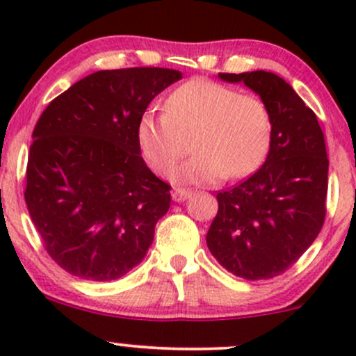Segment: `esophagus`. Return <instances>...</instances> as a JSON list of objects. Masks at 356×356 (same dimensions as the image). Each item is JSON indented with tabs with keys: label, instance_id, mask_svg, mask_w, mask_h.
I'll return each mask as SVG.
<instances>
[{
	"label": "esophagus",
	"instance_id": "34e87169",
	"mask_svg": "<svg viewBox=\"0 0 356 356\" xmlns=\"http://www.w3.org/2000/svg\"><path fill=\"white\" fill-rule=\"evenodd\" d=\"M191 195H192V191L189 189H174L172 192V199L175 202L186 201V199H189Z\"/></svg>",
	"mask_w": 356,
	"mask_h": 356
}]
</instances>
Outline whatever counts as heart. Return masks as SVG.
<instances>
[{
	"label": "heart",
	"mask_w": 356,
	"mask_h": 356,
	"mask_svg": "<svg viewBox=\"0 0 356 356\" xmlns=\"http://www.w3.org/2000/svg\"><path fill=\"white\" fill-rule=\"evenodd\" d=\"M191 138L194 155L174 172L177 182L243 179L266 161L273 113L261 97L207 79L182 83L165 100V113L138 118L137 142L145 162L167 175L184 157Z\"/></svg>",
	"instance_id": "b5f03b06"
}]
</instances>
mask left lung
Wrapping results in <instances>:
<instances>
[{
  "label": "left lung",
  "instance_id": "left-lung-1",
  "mask_svg": "<svg viewBox=\"0 0 356 356\" xmlns=\"http://www.w3.org/2000/svg\"><path fill=\"white\" fill-rule=\"evenodd\" d=\"M219 79L243 81L266 102L273 142L259 170L218 192L219 209L207 231V248L232 275L269 280L291 268L325 224V136L313 110L275 73H219Z\"/></svg>",
  "mask_w": 356,
  "mask_h": 356
}]
</instances>
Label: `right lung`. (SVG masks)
I'll list each match as a JSON object with an SVG mask.
<instances>
[{
    "instance_id": "add662e5",
    "label": "right lung",
    "mask_w": 356,
    "mask_h": 356,
    "mask_svg": "<svg viewBox=\"0 0 356 356\" xmlns=\"http://www.w3.org/2000/svg\"><path fill=\"white\" fill-rule=\"evenodd\" d=\"M181 79L155 67L95 72L36 122L24 201L47 252L70 275L113 281L147 254L170 186L145 165L137 124Z\"/></svg>"
}]
</instances>
